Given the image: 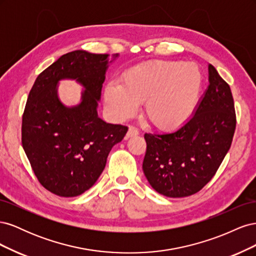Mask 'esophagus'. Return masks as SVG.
Wrapping results in <instances>:
<instances>
[{
	"label": "esophagus",
	"mask_w": 256,
	"mask_h": 256,
	"mask_svg": "<svg viewBox=\"0 0 256 256\" xmlns=\"http://www.w3.org/2000/svg\"><path fill=\"white\" fill-rule=\"evenodd\" d=\"M138 134H140V131H138V128H136L134 126H129L128 132H127V136H128V138L136 136H138Z\"/></svg>",
	"instance_id": "1"
}]
</instances>
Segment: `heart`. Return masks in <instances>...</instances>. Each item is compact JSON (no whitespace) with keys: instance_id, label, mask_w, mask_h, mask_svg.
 Instances as JSON below:
<instances>
[{"instance_id":"obj_1","label":"heart","mask_w":256,"mask_h":256,"mask_svg":"<svg viewBox=\"0 0 256 256\" xmlns=\"http://www.w3.org/2000/svg\"><path fill=\"white\" fill-rule=\"evenodd\" d=\"M122 83L104 88V102L118 120L132 115L144 102V113L154 126L177 127L187 120L200 102L203 74L194 63L156 60L124 74Z\"/></svg>"}]
</instances>
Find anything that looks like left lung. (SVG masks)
<instances>
[{
    "instance_id": "8db88e82",
    "label": "left lung",
    "mask_w": 256,
    "mask_h": 256,
    "mask_svg": "<svg viewBox=\"0 0 256 256\" xmlns=\"http://www.w3.org/2000/svg\"><path fill=\"white\" fill-rule=\"evenodd\" d=\"M209 86L192 118L173 132L145 134L143 171L152 187L168 198H184L202 189L218 171L236 129L230 85L212 65Z\"/></svg>"
}]
</instances>
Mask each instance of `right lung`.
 I'll return each mask as SVG.
<instances>
[{
    "label": "right lung",
    "mask_w": 256,
    "mask_h": 256,
    "mask_svg": "<svg viewBox=\"0 0 256 256\" xmlns=\"http://www.w3.org/2000/svg\"><path fill=\"white\" fill-rule=\"evenodd\" d=\"M108 56L83 50L66 53L40 74L30 90L22 115V146L38 182L58 196L88 190L102 173L112 147L128 131L97 115ZM62 78H76L86 88L79 106L67 108L58 100L56 85Z\"/></svg>",
    "instance_id": "1"
}]
</instances>
